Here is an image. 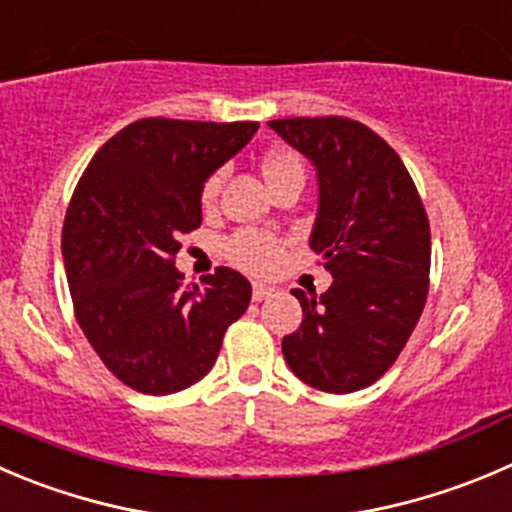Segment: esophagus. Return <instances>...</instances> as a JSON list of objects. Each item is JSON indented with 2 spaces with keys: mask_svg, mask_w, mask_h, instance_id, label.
<instances>
[{
  "mask_svg": "<svg viewBox=\"0 0 512 512\" xmlns=\"http://www.w3.org/2000/svg\"><path fill=\"white\" fill-rule=\"evenodd\" d=\"M272 292H275V287H267V285H260V282H255V285H252V300L262 302L267 300V297H272Z\"/></svg>",
  "mask_w": 512,
  "mask_h": 512,
  "instance_id": "34e87169",
  "label": "esophagus"
}]
</instances>
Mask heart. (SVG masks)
<instances>
[{
  "label": "heart",
  "mask_w": 512,
  "mask_h": 512,
  "mask_svg": "<svg viewBox=\"0 0 512 512\" xmlns=\"http://www.w3.org/2000/svg\"><path fill=\"white\" fill-rule=\"evenodd\" d=\"M300 165L292 152H272L270 157L265 160L262 170H265V177H275L277 172H282L285 167ZM220 185H222V175L215 172L205 180L202 185V205L210 207L215 205L217 195H220ZM282 255V242L277 240L275 235L262 230H240L225 242V257L232 262V265L242 267L247 272H255V275H265V272L275 270L277 262H280Z\"/></svg>",
  "instance_id": "1"
}]
</instances>
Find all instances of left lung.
Wrapping results in <instances>:
<instances>
[{
  "mask_svg": "<svg viewBox=\"0 0 512 512\" xmlns=\"http://www.w3.org/2000/svg\"><path fill=\"white\" fill-rule=\"evenodd\" d=\"M317 170L310 247L332 275L320 297L292 290L302 325L285 335L290 370L322 393H355L393 367L413 335L430 275V225L398 152L347 117L267 122Z\"/></svg>",
  "mask_w": 512,
  "mask_h": 512,
  "instance_id": "left-lung-1",
  "label": "left lung"
}]
</instances>
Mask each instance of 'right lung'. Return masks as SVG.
I'll return each instance as SVG.
<instances>
[{"label":"right lung","instance_id":"add662e5","mask_svg":"<svg viewBox=\"0 0 512 512\" xmlns=\"http://www.w3.org/2000/svg\"><path fill=\"white\" fill-rule=\"evenodd\" d=\"M257 122L147 117L104 142L74 187L62 257L74 315L99 360L127 388L170 395L207 375L252 287L217 267L185 285L180 235L202 222V185Z\"/></svg>","mask_w":512,"mask_h":512}]
</instances>
